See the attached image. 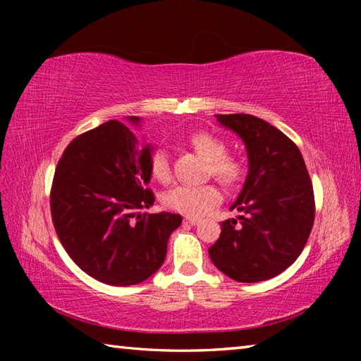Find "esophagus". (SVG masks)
Masks as SVG:
<instances>
[{
  "label": "esophagus",
  "instance_id": "1",
  "mask_svg": "<svg viewBox=\"0 0 361 361\" xmlns=\"http://www.w3.org/2000/svg\"><path fill=\"white\" fill-rule=\"evenodd\" d=\"M200 221V219L199 218H185V219H183V223H185V224H197Z\"/></svg>",
  "mask_w": 361,
  "mask_h": 361
}]
</instances>
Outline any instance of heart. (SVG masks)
Segmentation results:
<instances>
[{
	"mask_svg": "<svg viewBox=\"0 0 361 361\" xmlns=\"http://www.w3.org/2000/svg\"><path fill=\"white\" fill-rule=\"evenodd\" d=\"M188 143L199 156L207 159L205 173L215 176L226 188H237L245 180V166L240 159L228 154V146L223 140L207 132H195L189 135ZM149 173L159 183H167L172 176L169 152L156 148L149 157ZM221 191L216 183H205L200 186H175L162 195L166 209L181 213L185 216H200L221 202Z\"/></svg>",
	"mask_w": 361,
	"mask_h": 361,
	"instance_id": "b5f03b06",
	"label": "heart"
}]
</instances>
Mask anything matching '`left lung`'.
Returning a JSON list of instances; mask_svg holds the SVG:
<instances>
[{"mask_svg": "<svg viewBox=\"0 0 361 361\" xmlns=\"http://www.w3.org/2000/svg\"><path fill=\"white\" fill-rule=\"evenodd\" d=\"M247 145L248 176L235 204L239 219L221 223L209 248L219 271L243 283L262 282L290 267L312 231L315 199L301 151L276 127L252 114H216Z\"/></svg>", "mask_w": 361, "mask_h": 361, "instance_id": "8db88e82", "label": "left lung"}]
</instances>
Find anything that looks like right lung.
I'll list each match as a JSON object with an SVG mask.
<instances>
[{"label": "right lung", "mask_w": 361, "mask_h": 361, "mask_svg": "<svg viewBox=\"0 0 361 361\" xmlns=\"http://www.w3.org/2000/svg\"><path fill=\"white\" fill-rule=\"evenodd\" d=\"M149 157V146L135 149L133 133L108 121L71 140L57 164L54 228L76 266L99 282L129 286L151 277L181 224L176 213H135L154 204V192L146 188Z\"/></svg>", "instance_id": "add662e5"}]
</instances>
